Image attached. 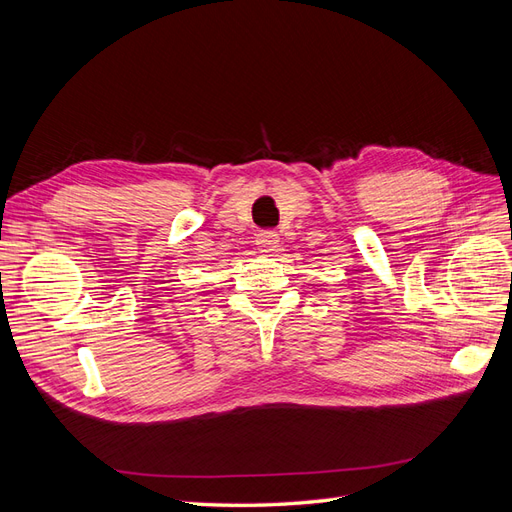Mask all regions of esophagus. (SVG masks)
<instances>
[{"label":"esophagus","mask_w":512,"mask_h":512,"mask_svg":"<svg viewBox=\"0 0 512 512\" xmlns=\"http://www.w3.org/2000/svg\"><path fill=\"white\" fill-rule=\"evenodd\" d=\"M256 247L260 250V254L273 256L277 252V247H280V237H277L273 230H262L256 237Z\"/></svg>","instance_id":"1"}]
</instances>
